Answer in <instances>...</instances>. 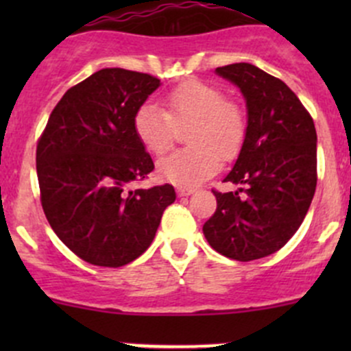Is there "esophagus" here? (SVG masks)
<instances>
[{
  "instance_id": "esophagus-1",
  "label": "esophagus",
  "mask_w": 351,
  "mask_h": 351,
  "mask_svg": "<svg viewBox=\"0 0 351 351\" xmlns=\"http://www.w3.org/2000/svg\"><path fill=\"white\" fill-rule=\"evenodd\" d=\"M178 195L180 197H186V195H192L193 192H195V189H192V186H178Z\"/></svg>"
}]
</instances>
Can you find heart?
<instances>
[{"instance_id": "1", "label": "heart", "mask_w": 351, "mask_h": 351, "mask_svg": "<svg viewBox=\"0 0 351 351\" xmlns=\"http://www.w3.org/2000/svg\"><path fill=\"white\" fill-rule=\"evenodd\" d=\"M165 107L143 104L136 110L132 129L139 143L154 156L173 147L176 127H185L190 147L159 162V175L178 186H195L214 175L221 161L241 154L247 137V117L238 101L226 98L219 86L189 80L169 90Z\"/></svg>"}]
</instances>
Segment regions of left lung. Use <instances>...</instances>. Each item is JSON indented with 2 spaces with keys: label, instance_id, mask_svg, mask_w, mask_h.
I'll return each mask as SVG.
<instances>
[{
  "label": "left lung",
  "instance_id": "left-lung-1",
  "mask_svg": "<svg viewBox=\"0 0 351 351\" xmlns=\"http://www.w3.org/2000/svg\"><path fill=\"white\" fill-rule=\"evenodd\" d=\"M215 71L241 88L247 137L224 178L241 189L212 190L217 208L204 224V234L231 260H258L285 246L309 210L317 183L316 127L297 95L278 77L247 62Z\"/></svg>",
  "mask_w": 351,
  "mask_h": 351
}]
</instances>
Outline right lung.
<instances>
[{
  "label": "right lung",
  "instance_id": "add662e5",
  "mask_svg": "<svg viewBox=\"0 0 351 351\" xmlns=\"http://www.w3.org/2000/svg\"><path fill=\"white\" fill-rule=\"evenodd\" d=\"M158 86V77L146 73L97 71L66 91L37 143L45 217L76 256L97 267L139 258L176 198L169 183L127 189L154 169L132 119Z\"/></svg>",
  "mask_w": 351,
  "mask_h": 351
}]
</instances>
